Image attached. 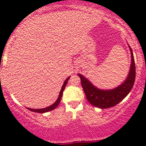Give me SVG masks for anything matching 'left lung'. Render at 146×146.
<instances>
[{"mask_svg":"<svg viewBox=\"0 0 146 146\" xmlns=\"http://www.w3.org/2000/svg\"><path fill=\"white\" fill-rule=\"evenodd\" d=\"M129 45V44H128ZM131 52V66L126 80L118 87L110 90H102L95 87L88 78L81 74H78L81 80L87 100L92 105L100 109H107L117 105L123 100L131 90L136 78V66L131 48L129 45Z\"/></svg>","mask_w":146,"mask_h":146,"instance_id":"1","label":"left lung"}]
</instances>
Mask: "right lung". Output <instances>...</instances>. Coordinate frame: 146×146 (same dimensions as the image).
<instances>
[{"label":"right lung","instance_id":"obj_1","mask_svg":"<svg viewBox=\"0 0 146 146\" xmlns=\"http://www.w3.org/2000/svg\"><path fill=\"white\" fill-rule=\"evenodd\" d=\"M69 78H70V77H68V78H66V80L64 81V85H62V88H61V91H60V93H59V95H58V99L56 100V101L54 104H51V105L49 106V107H46V108H42V109L27 108L28 110H30V111H34V112H37V113H45V112H47V111H51V110H54V109H55L56 107L58 105V104H59L60 102H61V98H62V95H63V92H64L65 88H66V84H67L68 80H69Z\"/></svg>","mask_w":146,"mask_h":146}]
</instances>
